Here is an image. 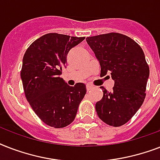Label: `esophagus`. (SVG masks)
I'll return each instance as SVG.
<instances>
[{
    "mask_svg": "<svg viewBox=\"0 0 160 160\" xmlns=\"http://www.w3.org/2000/svg\"><path fill=\"white\" fill-rule=\"evenodd\" d=\"M86 89H87V90L89 91V90H92L93 86H92V85H86Z\"/></svg>",
    "mask_w": 160,
    "mask_h": 160,
    "instance_id": "34e87169",
    "label": "esophagus"
}]
</instances>
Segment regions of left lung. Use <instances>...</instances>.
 Masks as SVG:
<instances>
[{
    "label": "left lung",
    "mask_w": 160,
    "mask_h": 160,
    "mask_svg": "<svg viewBox=\"0 0 160 160\" xmlns=\"http://www.w3.org/2000/svg\"><path fill=\"white\" fill-rule=\"evenodd\" d=\"M100 64V76L111 75V91L103 90L102 99L95 104L97 114L110 126L129 121L140 108L146 90L149 68L142 48L123 34H103L86 38ZM109 76V75H107Z\"/></svg>",
    "instance_id": "obj_1"
}]
</instances>
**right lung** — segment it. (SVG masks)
<instances>
[{
	"mask_svg": "<svg viewBox=\"0 0 160 160\" xmlns=\"http://www.w3.org/2000/svg\"><path fill=\"white\" fill-rule=\"evenodd\" d=\"M84 40L48 33L34 41L24 55L21 77L26 100L49 126L58 129L71 124L86 94L85 84L70 86L60 77L69 51Z\"/></svg>",
	"mask_w": 160,
	"mask_h": 160,
	"instance_id": "obj_1",
	"label": "right lung"
}]
</instances>
